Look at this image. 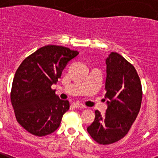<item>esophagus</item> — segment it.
Returning <instances> with one entry per match:
<instances>
[{"instance_id":"1","label":"esophagus","mask_w":158,"mask_h":158,"mask_svg":"<svg viewBox=\"0 0 158 158\" xmlns=\"http://www.w3.org/2000/svg\"><path fill=\"white\" fill-rule=\"evenodd\" d=\"M73 105H74V107H76V108H77V109H86V106L83 105V104H81V103H75Z\"/></svg>"}]
</instances>
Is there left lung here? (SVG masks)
<instances>
[{"label": "left lung", "mask_w": 158, "mask_h": 158, "mask_svg": "<svg viewBox=\"0 0 158 158\" xmlns=\"http://www.w3.org/2000/svg\"><path fill=\"white\" fill-rule=\"evenodd\" d=\"M107 78L105 98L108 109L102 115L95 111V118L87 132L102 145L115 143L131 130L140 112L142 87L134 65L118 53L106 59Z\"/></svg>", "instance_id": "8db88e82"}]
</instances>
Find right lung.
<instances>
[{"instance_id":"right-lung-1","label":"right lung","mask_w":158,"mask_h":158,"mask_svg":"<svg viewBox=\"0 0 158 158\" xmlns=\"http://www.w3.org/2000/svg\"><path fill=\"white\" fill-rule=\"evenodd\" d=\"M77 51L60 45H46L25 58L15 73L11 103L17 121L30 134L45 136L55 132L70 108L51 88Z\"/></svg>"}]
</instances>
